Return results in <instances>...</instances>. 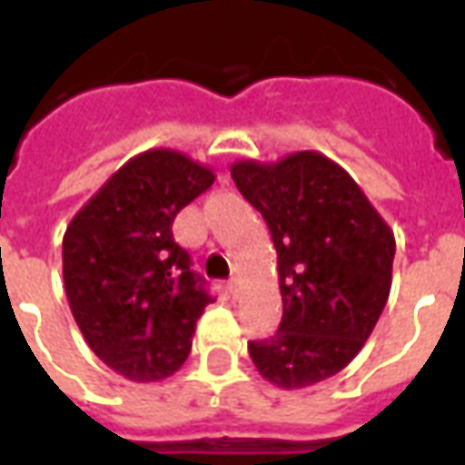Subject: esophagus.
<instances>
[{"label": "esophagus", "instance_id": "1", "mask_svg": "<svg viewBox=\"0 0 465 465\" xmlns=\"http://www.w3.org/2000/svg\"><path fill=\"white\" fill-rule=\"evenodd\" d=\"M226 292H229L233 299L239 297V280H236V277H232V280L226 282Z\"/></svg>", "mask_w": 465, "mask_h": 465}]
</instances>
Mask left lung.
<instances>
[{
  "mask_svg": "<svg viewBox=\"0 0 465 465\" xmlns=\"http://www.w3.org/2000/svg\"><path fill=\"white\" fill-rule=\"evenodd\" d=\"M241 195L268 222L282 323L248 342L258 374L284 391L331 379L357 357L389 302L396 236L345 168L306 149L232 163Z\"/></svg>",
  "mask_w": 465,
  "mask_h": 465,
  "instance_id": "obj_1",
  "label": "left lung"
}]
</instances>
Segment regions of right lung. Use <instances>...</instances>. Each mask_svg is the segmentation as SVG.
<instances>
[{
  "label": "right lung",
  "mask_w": 465,
  "mask_h": 465,
  "mask_svg": "<svg viewBox=\"0 0 465 465\" xmlns=\"http://www.w3.org/2000/svg\"><path fill=\"white\" fill-rule=\"evenodd\" d=\"M214 183L183 152L125 161L76 212L62 239V277L84 340L130 381L168 379L188 360L212 297L173 241L175 214Z\"/></svg>",
  "instance_id": "1"
}]
</instances>
